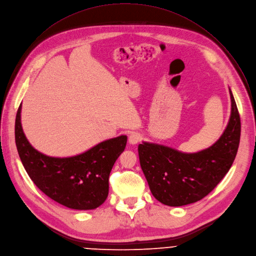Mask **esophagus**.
I'll return each instance as SVG.
<instances>
[{"instance_id": "esophagus-1", "label": "esophagus", "mask_w": 256, "mask_h": 256, "mask_svg": "<svg viewBox=\"0 0 256 256\" xmlns=\"http://www.w3.org/2000/svg\"><path fill=\"white\" fill-rule=\"evenodd\" d=\"M142 139L141 135L138 133H132L129 136V143L130 144H137L138 142H140Z\"/></svg>"}]
</instances>
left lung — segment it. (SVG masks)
<instances>
[{
	"instance_id": "left-lung-1",
	"label": "left lung",
	"mask_w": 256,
	"mask_h": 256,
	"mask_svg": "<svg viewBox=\"0 0 256 256\" xmlns=\"http://www.w3.org/2000/svg\"><path fill=\"white\" fill-rule=\"evenodd\" d=\"M231 115L221 137L209 148L184 153L156 143L138 146L139 160L149 188L164 205L180 207L211 192L229 172L240 141L241 123L231 90Z\"/></svg>"
}]
</instances>
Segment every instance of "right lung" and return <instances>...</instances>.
Returning <instances> with one entry per match:
<instances>
[{
  "instance_id": "1",
  "label": "right lung",
  "mask_w": 256,
  "mask_h": 256,
  "mask_svg": "<svg viewBox=\"0 0 256 256\" xmlns=\"http://www.w3.org/2000/svg\"><path fill=\"white\" fill-rule=\"evenodd\" d=\"M15 140L24 168L41 192L70 209L92 210L108 196L109 176L126 147L127 136L103 141L76 156H47L27 140L21 125L20 105Z\"/></svg>"
}]
</instances>
